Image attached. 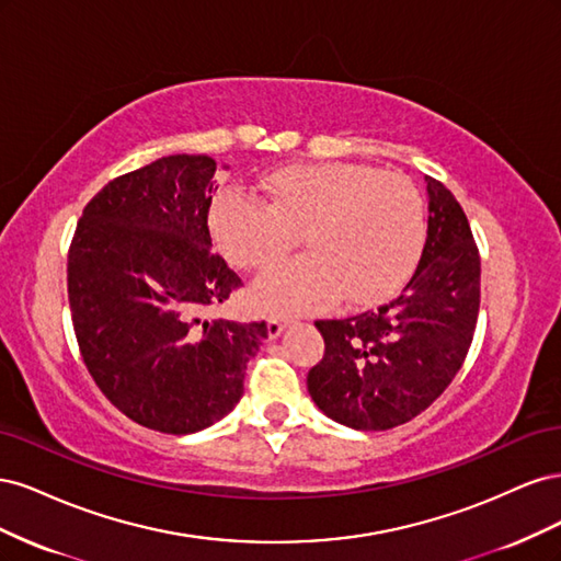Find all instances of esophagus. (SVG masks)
<instances>
[{
  "instance_id": "obj_1",
  "label": "esophagus",
  "mask_w": 561,
  "mask_h": 561,
  "mask_svg": "<svg viewBox=\"0 0 561 561\" xmlns=\"http://www.w3.org/2000/svg\"><path fill=\"white\" fill-rule=\"evenodd\" d=\"M285 328H287V320H283V318H278V316L268 318V322H266L268 339H278V336L283 334V330H285Z\"/></svg>"
}]
</instances>
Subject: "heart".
I'll use <instances>...</instances> for the list:
<instances>
[{"instance_id": "b5f03b06", "label": "heart", "mask_w": 561, "mask_h": 561, "mask_svg": "<svg viewBox=\"0 0 561 561\" xmlns=\"http://www.w3.org/2000/svg\"><path fill=\"white\" fill-rule=\"evenodd\" d=\"M266 203L243 192L217 194L208 229L233 266L252 271L297 243L309 254L264 271L250 299L264 313H301L344 297L371 304L396 293L426 243V208L416 184L398 173L344 161L293 163L260 180Z\"/></svg>"}]
</instances>
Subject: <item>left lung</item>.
<instances>
[{
  "mask_svg": "<svg viewBox=\"0 0 561 561\" xmlns=\"http://www.w3.org/2000/svg\"><path fill=\"white\" fill-rule=\"evenodd\" d=\"M428 236L410 283L379 309L318 320L325 355L307 386L322 414L388 431L431 407L461 369L480 311V252L443 182L426 178Z\"/></svg>",
  "mask_w": 561,
  "mask_h": 561,
  "instance_id": "8db88e82",
  "label": "left lung"
}]
</instances>
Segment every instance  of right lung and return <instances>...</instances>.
<instances>
[{"mask_svg": "<svg viewBox=\"0 0 561 561\" xmlns=\"http://www.w3.org/2000/svg\"><path fill=\"white\" fill-rule=\"evenodd\" d=\"M215 171L206 154H173L112 180L83 208L67 254L75 334L93 381L118 412L168 435L225 419L268 334L264 320L201 318L241 287L210 250Z\"/></svg>", "mask_w": 561, "mask_h": 561, "instance_id": "add662e5", "label": "right lung"}]
</instances>
